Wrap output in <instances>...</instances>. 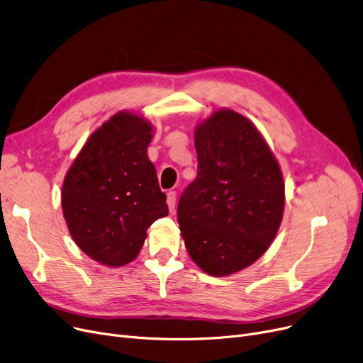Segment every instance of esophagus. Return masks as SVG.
Here are the masks:
<instances>
[{"label":"esophagus","instance_id":"34e87169","mask_svg":"<svg viewBox=\"0 0 363 363\" xmlns=\"http://www.w3.org/2000/svg\"><path fill=\"white\" fill-rule=\"evenodd\" d=\"M176 198H177V195H176L174 191H169L167 194V203H168V208H169L171 213L176 210Z\"/></svg>","mask_w":363,"mask_h":363}]
</instances>
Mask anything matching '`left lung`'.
<instances>
[{
	"label": "left lung",
	"mask_w": 363,
	"mask_h": 363,
	"mask_svg": "<svg viewBox=\"0 0 363 363\" xmlns=\"http://www.w3.org/2000/svg\"><path fill=\"white\" fill-rule=\"evenodd\" d=\"M198 174L180 196L177 221L192 260L228 276L260 258L279 230L281 167L251 121L218 109L196 125Z\"/></svg>",
	"instance_id": "8db88e82"
}]
</instances>
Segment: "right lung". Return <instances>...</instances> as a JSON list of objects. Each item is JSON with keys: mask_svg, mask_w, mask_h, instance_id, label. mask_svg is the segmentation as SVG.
Listing matches in <instances>:
<instances>
[{"mask_svg": "<svg viewBox=\"0 0 363 363\" xmlns=\"http://www.w3.org/2000/svg\"><path fill=\"white\" fill-rule=\"evenodd\" d=\"M152 134L143 116L118 112L89 137L66 172L62 210L69 233L82 252L105 266L133 262L150 224L168 216L147 158Z\"/></svg>", "mask_w": 363, "mask_h": 363, "instance_id": "right-lung-1", "label": "right lung"}]
</instances>
